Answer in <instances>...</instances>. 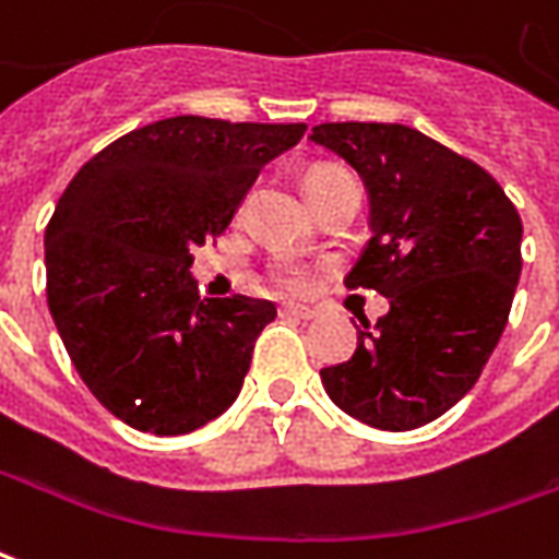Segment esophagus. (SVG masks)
<instances>
[{"label":"esophagus","instance_id":"34e87169","mask_svg":"<svg viewBox=\"0 0 559 559\" xmlns=\"http://www.w3.org/2000/svg\"><path fill=\"white\" fill-rule=\"evenodd\" d=\"M281 314H287V318H296V320H311L318 311L308 306H281Z\"/></svg>","mask_w":559,"mask_h":559}]
</instances>
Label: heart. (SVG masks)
Listing matches in <instances>:
<instances>
[{
  "instance_id": "1",
  "label": "heart",
  "mask_w": 559,
  "mask_h": 559,
  "mask_svg": "<svg viewBox=\"0 0 559 559\" xmlns=\"http://www.w3.org/2000/svg\"><path fill=\"white\" fill-rule=\"evenodd\" d=\"M342 175H347L342 166H333V163H320V166H311V169L306 171V178H302V187H306V197L314 202V199L326 190V187L333 185V181H338ZM272 281L278 284L281 290H306L308 281H311V275H308V269L302 266V263H296V260H278L275 266H272Z\"/></svg>"
}]
</instances>
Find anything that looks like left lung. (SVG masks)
I'll use <instances>...</instances> for the list:
<instances>
[{
	"label": "left lung",
	"mask_w": 559,
	"mask_h": 559,
	"mask_svg": "<svg viewBox=\"0 0 559 559\" xmlns=\"http://www.w3.org/2000/svg\"><path fill=\"white\" fill-rule=\"evenodd\" d=\"M323 144L360 171L369 224L347 290L390 311L357 333L354 357L320 369L330 400L378 429H415L463 400L509 323L521 278V214L478 163L402 123H320Z\"/></svg>",
	"instance_id": "8db88e82"
}]
</instances>
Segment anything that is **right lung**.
<instances>
[{
	"label": "right lung",
	"mask_w": 559,
	"mask_h": 559,
	"mask_svg": "<svg viewBox=\"0 0 559 559\" xmlns=\"http://www.w3.org/2000/svg\"><path fill=\"white\" fill-rule=\"evenodd\" d=\"M306 123L166 117L120 135L62 190L45 229L48 308L81 381L123 424L185 436L224 415L275 306L202 299L193 248L224 236Z\"/></svg>",
	"instance_id": "add662e5"
}]
</instances>
